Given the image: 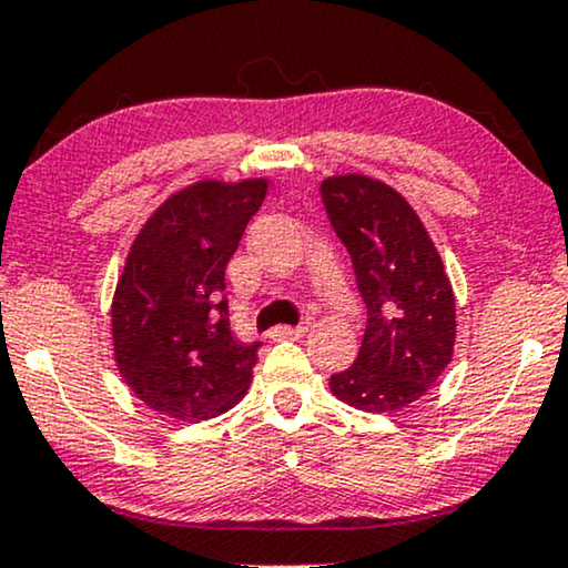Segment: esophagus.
I'll list each match as a JSON object with an SVG mask.
<instances>
[{"label": "esophagus", "mask_w": 568, "mask_h": 568, "mask_svg": "<svg viewBox=\"0 0 568 568\" xmlns=\"http://www.w3.org/2000/svg\"><path fill=\"white\" fill-rule=\"evenodd\" d=\"M271 338L274 342H284V338H302L305 336V326H276L271 328Z\"/></svg>", "instance_id": "obj_1"}]
</instances>
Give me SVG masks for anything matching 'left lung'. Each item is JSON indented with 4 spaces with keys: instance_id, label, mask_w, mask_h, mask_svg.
Segmentation results:
<instances>
[{
    "instance_id": "8db88e82",
    "label": "left lung",
    "mask_w": 568,
    "mask_h": 568,
    "mask_svg": "<svg viewBox=\"0 0 568 568\" xmlns=\"http://www.w3.org/2000/svg\"><path fill=\"white\" fill-rule=\"evenodd\" d=\"M367 307L355 365L331 375L336 399L386 415L428 394L452 363L456 302L428 230L402 193L367 174L321 182Z\"/></svg>"
}]
</instances>
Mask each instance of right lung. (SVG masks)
<instances>
[{
	"label": "right lung",
	"mask_w": 568,
	"mask_h": 568,
	"mask_svg": "<svg viewBox=\"0 0 568 568\" xmlns=\"http://www.w3.org/2000/svg\"><path fill=\"white\" fill-rule=\"evenodd\" d=\"M268 180H201L169 195L132 242L112 300L116 371L145 407L201 423L245 396L261 342H237L224 271Z\"/></svg>",
	"instance_id": "obj_1"
}]
</instances>
